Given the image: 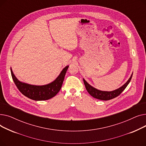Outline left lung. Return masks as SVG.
Wrapping results in <instances>:
<instances>
[{"instance_id":"1","label":"left lung","mask_w":146,"mask_h":146,"mask_svg":"<svg viewBox=\"0 0 146 146\" xmlns=\"http://www.w3.org/2000/svg\"><path fill=\"white\" fill-rule=\"evenodd\" d=\"M132 76H133V73L131 76V77L129 78L128 81L124 84L123 86H122L121 87H120L119 88L116 90H114L113 91H110V92L99 90L92 87L91 85H90L84 79H83V82H84V84H85V86L86 87L87 91L88 92V93L92 96H93L96 99H100V100L108 101L117 97L122 92L124 91V90L126 88V87L127 86L130 81H131Z\"/></svg>"}]
</instances>
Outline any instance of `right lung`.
I'll return each mask as SVG.
<instances>
[{
    "mask_svg": "<svg viewBox=\"0 0 146 146\" xmlns=\"http://www.w3.org/2000/svg\"><path fill=\"white\" fill-rule=\"evenodd\" d=\"M69 66L65 67L56 80L45 85L36 86L20 82L13 74L11 68L13 80L21 92L27 98L34 101L48 100L55 96L60 91L64 76Z\"/></svg>",
    "mask_w": 146,
    "mask_h": 146,
    "instance_id": "add662e5",
    "label": "right lung"
}]
</instances>
